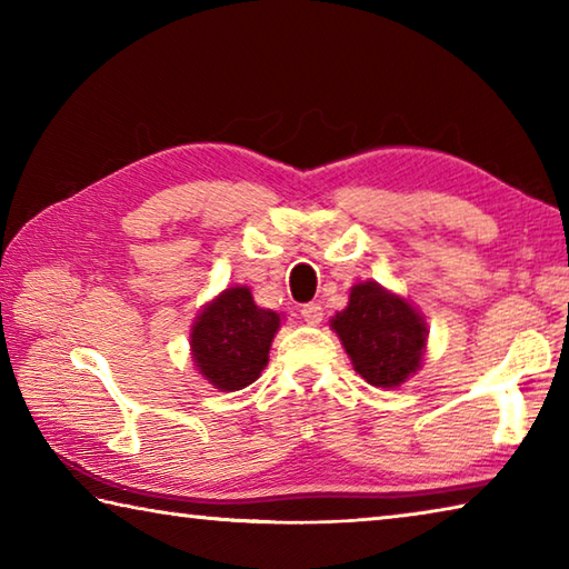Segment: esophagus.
<instances>
[{"label":"esophagus","mask_w":569,"mask_h":569,"mask_svg":"<svg viewBox=\"0 0 569 569\" xmlns=\"http://www.w3.org/2000/svg\"><path fill=\"white\" fill-rule=\"evenodd\" d=\"M301 316H303L306 323L319 326V323L323 321V306H321V303H306V306L301 308Z\"/></svg>","instance_id":"esophagus-1"}]
</instances>
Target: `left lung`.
Segmentation results:
<instances>
[{"label":"left lung","instance_id":"1","mask_svg":"<svg viewBox=\"0 0 569 569\" xmlns=\"http://www.w3.org/2000/svg\"><path fill=\"white\" fill-rule=\"evenodd\" d=\"M353 369L371 387L393 389L417 373L427 349V323L407 298L366 281L351 288L349 306L331 319Z\"/></svg>","mask_w":569,"mask_h":569}]
</instances>
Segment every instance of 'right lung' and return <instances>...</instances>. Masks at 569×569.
Instances as JSON below:
<instances>
[{"label": "right lung", "instance_id": "right-lung-1", "mask_svg": "<svg viewBox=\"0 0 569 569\" xmlns=\"http://www.w3.org/2000/svg\"><path fill=\"white\" fill-rule=\"evenodd\" d=\"M278 326L281 316L256 306L246 286L226 288L192 323V361L216 389H243L261 377Z\"/></svg>", "mask_w": 569, "mask_h": 569}]
</instances>
